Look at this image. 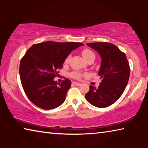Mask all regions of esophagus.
Listing matches in <instances>:
<instances>
[{"label": "esophagus", "mask_w": 148, "mask_h": 148, "mask_svg": "<svg viewBox=\"0 0 148 148\" xmlns=\"http://www.w3.org/2000/svg\"><path fill=\"white\" fill-rule=\"evenodd\" d=\"M72 84H73L74 85H75V86H79L80 85H81V84L77 83V82H72Z\"/></svg>", "instance_id": "esophagus-1"}]
</instances>
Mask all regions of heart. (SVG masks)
<instances>
[{"instance_id":"b5f03b06","label":"heart","mask_w":148,"mask_h":148,"mask_svg":"<svg viewBox=\"0 0 148 148\" xmlns=\"http://www.w3.org/2000/svg\"><path fill=\"white\" fill-rule=\"evenodd\" d=\"M82 57H84V59L85 60H87L90 56H95V55L91 51V50H89V49H85L82 52ZM69 59H70V57H67L64 60V63H66V64L68 63L69 61ZM71 76L72 77H74V78L79 79L82 76V74L79 73V72H78L74 71V72H72V73L71 74Z\"/></svg>"}]
</instances>
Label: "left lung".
Listing matches in <instances>:
<instances>
[{
    "label": "left lung",
    "mask_w": 148,
    "mask_h": 148,
    "mask_svg": "<svg viewBox=\"0 0 148 148\" xmlns=\"http://www.w3.org/2000/svg\"><path fill=\"white\" fill-rule=\"evenodd\" d=\"M101 57L99 75L102 82L98 88L90 86L85 97L88 102L97 108H106L116 102L124 92L130 76L128 60L114 44L108 42L86 44Z\"/></svg>",
    "instance_id": "8db88e82"
}]
</instances>
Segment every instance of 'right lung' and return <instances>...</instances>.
Here are the masks:
<instances>
[{"label": "right lung", "instance_id": "right-lung-1", "mask_svg": "<svg viewBox=\"0 0 148 148\" xmlns=\"http://www.w3.org/2000/svg\"><path fill=\"white\" fill-rule=\"evenodd\" d=\"M84 44L80 42L47 41L34 44L20 61L21 82L29 99L44 110L59 107L66 99L71 81L66 79L61 84L54 81L65 59Z\"/></svg>", "mask_w": 148, "mask_h": 148}]
</instances>
